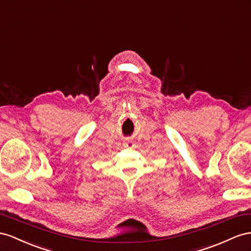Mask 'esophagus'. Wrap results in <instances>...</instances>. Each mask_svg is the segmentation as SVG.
Returning a JSON list of instances; mask_svg holds the SVG:
<instances>
[{
	"label": "esophagus",
	"instance_id": "esophagus-1",
	"mask_svg": "<svg viewBox=\"0 0 251 251\" xmlns=\"http://www.w3.org/2000/svg\"><path fill=\"white\" fill-rule=\"evenodd\" d=\"M124 146H125V147H133V146H134V142H133V141H130V140L125 141V142H124Z\"/></svg>",
	"mask_w": 251,
	"mask_h": 251
}]
</instances>
